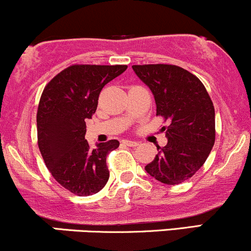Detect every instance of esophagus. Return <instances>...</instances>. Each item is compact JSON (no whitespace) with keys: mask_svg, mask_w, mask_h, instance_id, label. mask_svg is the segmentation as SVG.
<instances>
[{"mask_svg":"<svg viewBox=\"0 0 251 251\" xmlns=\"http://www.w3.org/2000/svg\"><path fill=\"white\" fill-rule=\"evenodd\" d=\"M123 144H125L126 146H129V147H136L137 145H139V142L131 141V140H123Z\"/></svg>","mask_w":251,"mask_h":251,"instance_id":"esophagus-1","label":"esophagus"}]
</instances>
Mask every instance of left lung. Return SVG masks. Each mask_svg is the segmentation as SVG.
<instances>
[{"instance_id": "left-lung-1", "label": "left lung", "mask_w": 251, "mask_h": 251, "mask_svg": "<svg viewBox=\"0 0 251 251\" xmlns=\"http://www.w3.org/2000/svg\"><path fill=\"white\" fill-rule=\"evenodd\" d=\"M134 72L152 91L157 116L170 121L164 126L168 145L145 166L147 174L165 184L193 177L204 164L215 141V112L203 83L174 64H139Z\"/></svg>"}]
</instances>
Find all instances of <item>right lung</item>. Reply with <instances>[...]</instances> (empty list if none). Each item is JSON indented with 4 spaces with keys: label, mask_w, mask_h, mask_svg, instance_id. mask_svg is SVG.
Instances as JSON below:
<instances>
[{
    "label": "right lung",
    "mask_w": 251,
    "mask_h": 251,
    "mask_svg": "<svg viewBox=\"0 0 251 251\" xmlns=\"http://www.w3.org/2000/svg\"><path fill=\"white\" fill-rule=\"evenodd\" d=\"M126 69L125 64H73L53 76L40 96L39 151L53 178L75 195L98 193L109 179L106 157L120 142L109 140L91 148L85 121L96 112L104 86Z\"/></svg>",
    "instance_id": "obj_1"
}]
</instances>
